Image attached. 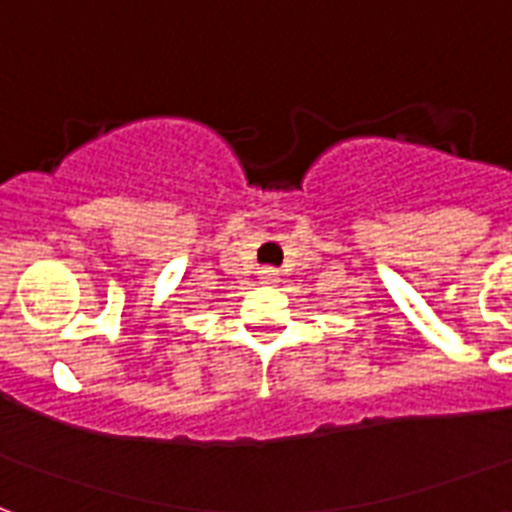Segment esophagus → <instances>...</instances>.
<instances>
[{"label": "esophagus", "mask_w": 512, "mask_h": 512, "mask_svg": "<svg viewBox=\"0 0 512 512\" xmlns=\"http://www.w3.org/2000/svg\"><path fill=\"white\" fill-rule=\"evenodd\" d=\"M260 279H263V284H276V281H279V271H273V268H265V271L260 273Z\"/></svg>", "instance_id": "34e87169"}]
</instances>
